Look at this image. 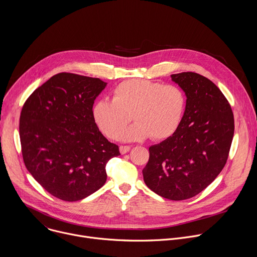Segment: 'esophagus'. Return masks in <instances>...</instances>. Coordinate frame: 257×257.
I'll return each instance as SVG.
<instances>
[{
	"mask_svg": "<svg viewBox=\"0 0 257 257\" xmlns=\"http://www.w3.org/2000/svg\"><path fill=\"white\" fill-rule=\"evenodd\" d=\"M130 146L129 145H121L120 146V153L122 154V155H124V154H126V153H128L129 151H130Z\"/></svg>",
	"mask_w": 257,
	"mask_h": 257,
	"instance_id": "obj_1",
	"label": "esophagus"
}]
</instances>
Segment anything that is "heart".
Listing matches in <instances>:
<instances>
[{"mask_svg": "<svg viewBox=\"0 0 257 257\" xmlns=\"http://www.w3.org/2000/svg\"><path fill=\"white\" fill-rule=\"evenodd\" d=\"M112 94V100L98 99L92 107L96 125L111 139L169 138L177 131L186 106L185 92L175 84L132 79L118 84ZM132 115L137 123L123 134Z\"/></svg>", "mask_w": 257, "mask_h": 257, "instance_id": "obj_1", "label": "heart"}]
</instances>
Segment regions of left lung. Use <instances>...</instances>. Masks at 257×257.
<instances>
[{"mask_svg": "<svg viewBox=\"0 0 257 257\" xmlns=\"http://www.w3.org/2000/svg\"><path fill=\"white\" fill-rule=\"evenodd\" d=\"M184 90L185 112L177 131L150 148L142 170L146 186L171 200L191 198L225 167L234 136V115L223 92L194 72L171 75Z\"/></svg>", "mask_w": 257, "mask_h": 257, "instance_id": "1", "label": "left lung"}]
</instances>
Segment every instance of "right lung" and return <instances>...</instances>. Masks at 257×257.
Instances as JSON below:
<instances>
[{
    "instance_id": "1",
    "label": "right lung",
    "mask_w": 257,
    "mask_h": 257,
    "mask_svg": "<svg viewBox=\"0 0 257 257\" xmlns=\"http://www.w3.org/2000/svg\"><path fill=\"white\" fill-rule=\"evenodd\" d=\"M106 83L59 73L36 88L23 104L19 135L25 167L53 196L81 200L106 181L108 160L120 155L93 119L94 99Z\"/></svg>"
}]
</instances>
